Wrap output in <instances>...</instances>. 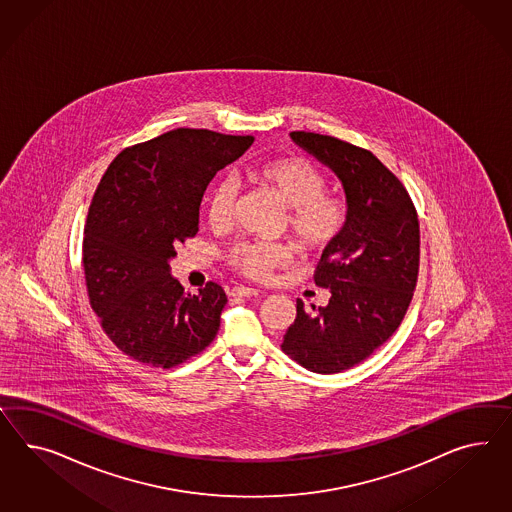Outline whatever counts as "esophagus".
<instances>
[{"label":"esophagus","mask_w":512,"mask_h":512,"mask_svg":"<svg viewBox=\"0 0 512 512\" xmlns=\"http://www.w3.org/2000/svg\"><path fill=\"white\" fill-rule=\"evenodd\" d=\"M231 296L235 298H253V296H259L257 289H249V287H235L231 291Z\"/></svg>","instance_id":"34e87169"}]
</instances>
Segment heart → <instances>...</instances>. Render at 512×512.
I'll list each match as a JSON object with an SVG mask.
<instances>
[{
    "instance_id": "obj_1",
    "label": "heart",
    "mask_w": 512,
    "mask_h": 512,
    "mask_svg": "<svg viewBox=\"0 0 512 512\" xmlns=\"http://www.w3.org/2000/svg\"><path fill=\"white\" fill-rule=\"evenodd\" d=\"M249 179L272 190L287 207V227L305 251L330 248L345 233L350 220L346 197L328 192V180L305 158H277L248 167ZM236 188L231 180H216L207 194V220L212 229H225L235 208ZM291 248L268 242H238L227 261L238 274L266 281L274 270L289 263Z\"/></svg>"
}]
</instances>
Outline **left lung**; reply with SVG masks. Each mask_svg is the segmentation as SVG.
Instances as JSON below:
<instances>
[{
    "label": "left lung",
    "mask_w": 512,
    "mask_h": 512,
    "mask_svg": "<svg viewBox=\"0 0 512 512\" xmlns=\"http://www.w3.org/2000/svg\"><path fill=\"white\" fill-rule=\"evenodd\" d=\"M291 138L341 180L350 220L315 272L330 302L305 311L296 300L281 348L307 371L341 373L384 345L406 315L419 272V221L401 180L373 152L313 132Z\"/></svg>",
    "instance_id": "left-lung-1"
}]
</instances>
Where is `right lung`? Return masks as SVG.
Returning a JSON list of instances; mask_svg holds the SVG:
<instances>
[{
	"mask_svg": "<svg viewBox=\"0 0 512 512\" xmlns=\"http://www.w3.org/2000/svg\"><path fill=\"white\" fill-rule=\"evenodd\" d=\"M251 143L177 128L128 147L104 173L83 229V272L102 330L126 356L171 369L214 341L225 292L212 281L184 292L169 261L199 231L208 182Z\"/></svg>",
	"mask_w": 512,
	"mask_h": 512,
	"instance_id": "obj_1",
	"label": "right lung"
}]
</instances>
